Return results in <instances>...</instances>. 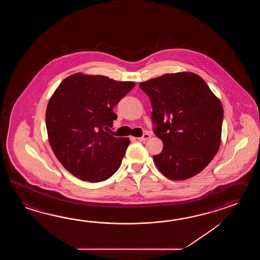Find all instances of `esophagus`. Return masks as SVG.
Listing matches in <instances>:
<instances>
[{
    "label": "esophagus",
    "instance_id": "obj_1",
    "mask_svg": "<svg viewBox=\"0 0 260 260\" xmlns=\"http://www.w3.org/2000/svg\"><path fill=\"white\" fill-rule=\"evenodd\" d=\"M149 138H150V135L148 134V133H146V134H144L143 136H142L141 138H138V139L139 141H145V140L149 139Z\"/></svg>",
    "mask_w": 260,
    "mask_h": 260
}]
</instances>
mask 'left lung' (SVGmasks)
I'll return each mask as SVG.
<instances>
[{
    "instance_id": "left-lung-1",
    "label": "left lung",
    "mask_w": 260,
    "mask_h": 260,
    "mask_svg": "<svg viewBox=\"0 0 260 260\" xmlns=\"http://www.w3.org/2000/svg\"><path fill=\"white\" fill-rule=\"evenodd\" d=\"M139 86L151 102L153 131L164 143L160 154L153 155L157 168L172 180L196 176L220 146V100L192 72L165 74Z\"/></svg>"
}]
</instances>
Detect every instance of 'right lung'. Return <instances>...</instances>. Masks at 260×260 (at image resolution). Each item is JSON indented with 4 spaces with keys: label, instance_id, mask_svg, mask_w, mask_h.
<instances>
[{
    "label": "right lung",
    "instance_id": "1",
    "mask_svg": "<svg viewBox=\"0 0 260 260\" xmlns=\"http://www.w3.org/2000/svg\"><path fill=\"white\" fill-rule=\"evenodd\" d=\"M135 86L102 75L75 73L51 96L45 123L50 146L61 165L88 182L104 181L119 169L130 140L104 131L117 115L113 107Z\"/></svg>",
    "mask_w": 260,
    "mask_h": 260
}]
</instances>
